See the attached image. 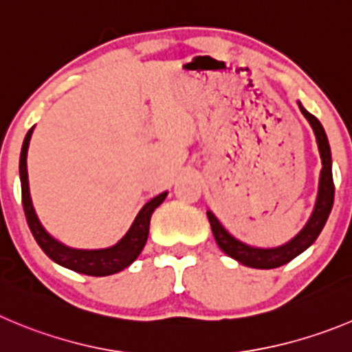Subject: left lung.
<instances>
[{"label":"left lung","mask_w":352,"mask_h":352,"mask_svg":"<svg viewBox=\"0 0 352 352\" xmlns=\"http://www.w3.org/2000/svg\"><path fill=\"white\" fill-rule=\"evenodd\" d=\"M298 107H300L302 114L307 118V121H309L311 126H313L314 135H316V140H318V149H320L321 163H323L316 206H314L313 215H311L309 222L305 224V228L302 229V231L298 232L292 241H288L287 245L280 246V248L262 250V248H254V246H248L245 245V243L232 238V236L222 228L221 222L217 221V217L213 215L212 212H206L210 226H212L213 238H215L217 245L221 246V250L224 252V254H228L229 257L234 258V261L248 265V267L274 269V267H280V265L288 264L290 261H294L297 255H300L305 248H309V246L316 241L321 229H323L324 224H327V219L331 212V206H333L335 186H333V177H331V154H330V146H328L327 133H324L323 126H321V123L318 121V118L313 116L311 113H307V111L302 107L300 102H298Z\"/></svg>","instance_id":"8db88e82"}]
</instances>
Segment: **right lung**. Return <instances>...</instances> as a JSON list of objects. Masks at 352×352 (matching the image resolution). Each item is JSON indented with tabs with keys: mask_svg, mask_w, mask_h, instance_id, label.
Masks as SVG:
<instances>
[{
	"mask_svg": "<svg viewBox=\"0 0 352 352\" xmlns=\"http://www.w3.org/2000/svg\"><path fill=\"white\" fill-rule=\"evenodd\" d=\"M32 135V128L28 131L24 144H22L21 153V184H22V205H24L25 219H28L29 229L32 236L41 246V250L48 255L54 262L71 269V271L81 272L88 276H109L114 272L123 271L124 267L135 261L142 252L144 245L149 236V222L151 215L154 210L163 203L166 198V192H161L160 196L153 198L146 203L140 213L137 215L135 222L131 224L130 231L124 234V238L120 243H116L111 248L104 250H74L69 246L62 245L57 239L52 238L43 226L39 224L38 217H36L34 208H32L31 196H29V180H28V147L29 140Z\"/></svg>",
	"mask_w": 352,
	"mask_h": 352,
	"instance_id": "right-lung-1",
	"label": "right lung"
}]
</instances>
